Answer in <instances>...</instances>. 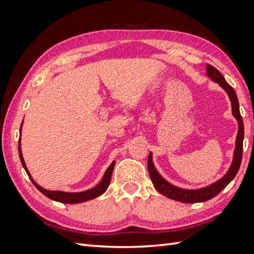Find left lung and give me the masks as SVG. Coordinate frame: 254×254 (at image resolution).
<instances>
[{
	"label": "left lung",
	"instance_id": "1",
	"mask_svg": "<svg viewBox=\"0 0 254 254\" xmlns=\"http://www.w3.org/2000/svg\"><path fill=\"white\" fill-rule=\"evenodd\" d=\"M206 75L209 76V77L214 82L219 83V86L227 92L230 101H231L232 113L238 123V131H237L236 142H235L233 161H232L231 166H230V168H229L228 173L218 181L210 184L209 187L198 189V190H186V189H181V188L173 186V184L167 182L163 178V177L158 173L157 168L155 167V165H153V162H152V153L151 152L149 153L148 161H147V166H148L150 179L152 181L153 187H155V189L159 191V193L164 195L167 198H171V199H174V200L186 202V203H195V202L206 201V200H210V199H212L217 194H219L220 191L234 179V177L236 176L238 170H240V166L242 163L243 141H244V123H243V119H242V115L240 112V105H238V99H237L236 93L233 90V88L226 81L224 76H222L217 68H215L213 65L206 64Z\"/></svg>",
	"mask_w": 254,
	"mask_h": 254
}]
</instances>
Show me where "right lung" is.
I'll use <instances>...</instances> for the list:
<instances>
[{
	"label": "right lung",
	"instance_id": "add662e5",
	"mask_svg": "<svg viewBox=\"0 0 254 254\" xmlns=\"http://www.w3.org/2000/svg\"><path fill=\"white\" fill-rule=\"evenodd\" d=\"M22 125H23V122L21 124L20 127V134H21V129H22ZM19 156H20V160H21V163L22 166L24 167L25 172L27 173L29 179L32 180V182L34 183V186L39 190L43 195H45L47 197H49L52 200H55L61 203H80V202H84V201H88L91 200V199H94L98 196L103 195L106 190L108 189L109 184H110V180H111V175L113 172V167L115 165V161L110 164V166L107 168V171L103 177V179L101 180L96 187L92 188L88 190H83V191H79V193H67V191H61V190H45L43 188H41L39 184L36 183V181L32 178V176H30L27 167L25 165L24 162V159H23L22 156V151H21V135L19 137Z\"/></svg>",
	"mask_w": 254,
	"mask_h": 254
}]
</instances>
